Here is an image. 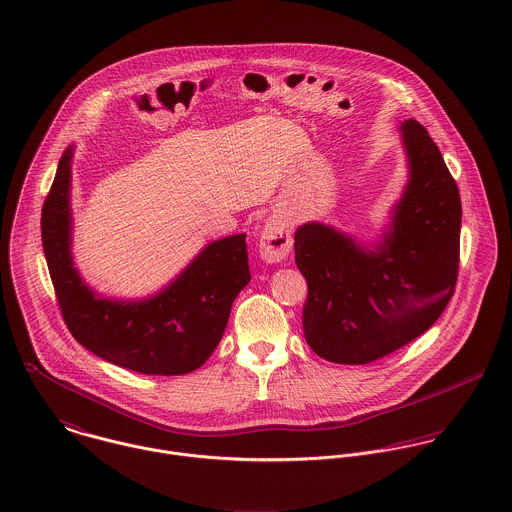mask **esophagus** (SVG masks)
<instances>
[{
	"label": "esophagus",
	"mask_w": 512,
	"mask_h": 512,
	"mask_svg": "<svg viewBox=\"0 0 512 512\" xmlns=\"http://www.w3.org/2000/svg\"><path fill=\"white\" fill-rule=\"evenodd\" d=\"M293 240L290 226L282 219L266 220L262 236H260V256L262 260L276 264L288 258L292 252Z\"/></svg>",
	"instance_id": "esophagus-1"
}]
</instances>
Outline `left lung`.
<instances>
[{"instance_id":"1","label":"left lung","mask_w":512,"mask_h":512,"mask_svg":"<svg viewBox=\"0 0 512 512\" xmlns=\"http://www.w3.org/2000/svg\"><path fill=\"white\" fill-rule=\"evenodd\" d=\"M402 132L410 181L376 252L319 222L293 236L307 282L305 341L337 365H368L412 343L455 292L459 189L428 130L406 120Z\"/></svg>"}]
</instances>
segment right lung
<instances>
[{
	"instance_id": "obj_1",
	"label": "right lung",
	"mask_w": 512,
	"mask_h": 512,
	"mask_svg": "<svg viewBox=\"0 0 512 512\" xmlns=\"http://www.w3.org/2000/svg\"><path fill=\"white\" fill-rule=\"evenodd\" d=\"M71 159L73 149H67L41 213L43 250L69 331L100 359L142 374L199 368L217 349L232 301L250 282L246 234L209 244L175 284L151 299H96L71 258Z\"/></svg>"
}]
</instances>
